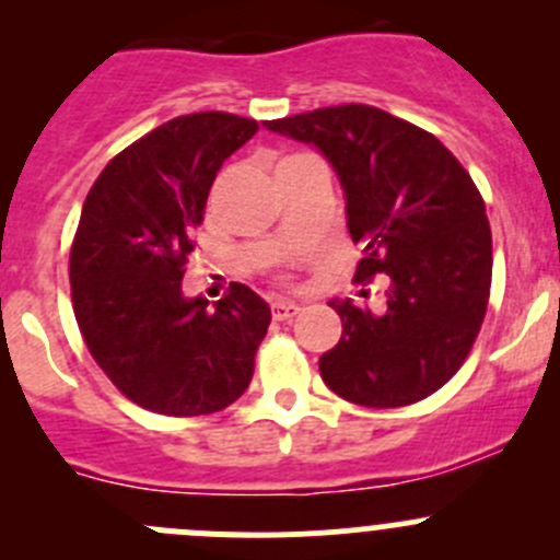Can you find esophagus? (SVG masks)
Segmentation results:
<instances>
[{
	"label": "esophagus",
	"mask_w": 560,
	"mask_h": 560,
	"mask_svg": "<svg viewBox=\"0 0 560 560\" xmlns=\"http://www.w3.org/2000/svg\"><path fill=\"white\" fill-rule=\"evenodd\" d=\"M270 312H273V319L284 322V319H292V316L301 312V306L292 301H273L270 303Z\"/></svg>",
	"instance_id": "obj_1"
}]
</instances>
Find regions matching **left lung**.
Masks as SVG:
<instances>
[{"instance_id": "left-lung-1", "label": "left lung", "mask_w": 560, "mask_h": 560, "mask_svg": "<svg viewBox=\"0 0 560 560\" xmlns=\"http://www.w3.org/2000/svg\"><path fill=\"white\" fill-rule=\"evenodd\" d=\"M265 129L314 145L336 171L349 235L363 246L354 281L389 276L382 314L330 301L343 332L319 358L325 385L371 409L436 393L488 312L493 241L471 175L431 132L371 105L319 107Z\"/></svg>"}]
</instances>
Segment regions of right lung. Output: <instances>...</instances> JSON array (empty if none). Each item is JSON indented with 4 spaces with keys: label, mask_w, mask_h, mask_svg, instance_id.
<instances>
[{
    "label": "right lung",
    "mask_w": 560,
    "mask_h": 560,
    "mask_svg": "<svg viewBox=\"0 0 560 560\" xmlns=\"http://www.w3.org/2000/svg\"><path fill=\"white\" fill-rule=\"evenodd\" d=\"M257 129L219 110L173 118L113 156L83 202L70 252L78 327L107 380L156 415H211L252 382L268 303L233 284L208 308L180 279L219 167Z\"/></svg>",
    "instance_id": "right-lung-1"
}]
</instances>
